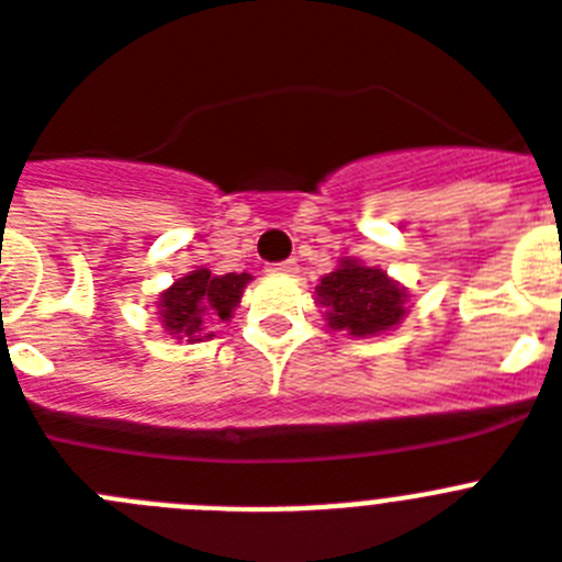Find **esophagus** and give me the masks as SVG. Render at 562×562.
I'll return each instance as SVG.
<instances>
[{
  "label": "esophagus",
  "instance_id": "obj_1",
  "mask_svg": "<svg viewBox=\"0 0 562 562\" xmlns=\"http://www.w3.org/2000/svg\"><path fill=\"white\" fill-rule=\"evenodd\" d=\"M268 271L273 273H294L296 271V259H282V262H273Z\"/></svg>",
  "mask_w": 562,
  "mask_h": 562
}]
</instances>
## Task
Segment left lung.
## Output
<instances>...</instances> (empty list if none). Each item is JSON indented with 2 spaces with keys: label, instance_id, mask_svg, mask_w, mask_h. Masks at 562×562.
Wrapping results in <instances>:
<instances>
[{
  "label": "left lung",
  "instance_id": "left-lung-1",
  "mask_svg": "<svg viewBox=\"0 0 562 562\" xmlns=\"http://www.w3.org/2000/svg\"><path fill=\"white\" fill-rule=\"evenodd\" d=\"M317 296L328 325L353 337L389 331L405 314V291L397 282L380 268H366L353 259L319 280Z\"/></svg>",
  "mask_w": 562,
  "mask_h": 562
}]
</instances>
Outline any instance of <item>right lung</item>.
<instances>
[{
	"instance_id": "right-lung-1",
	"label": "right lung",
	"mask_w": 562,
	"mask_h": 562,
	"mask_svg": "<svg viewBox=\"0 0 562 562\" xmlns=\"http://www.w3.org/2000/svg\"><path fill=\"white\" fill-rule=\"evenodd\" d=\"M248 280H251L248 273L214 277L209 268L191 271L188 277L177 280L159 300L165 331L179 334V339H196L202 334V325L209 319L231 317V311L237 308Z\"/></svg>"
}]
</instances>
